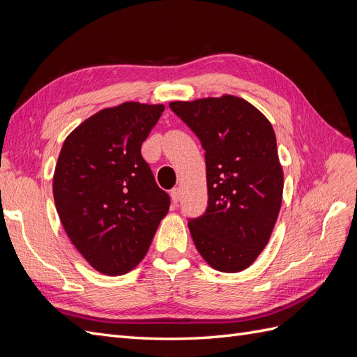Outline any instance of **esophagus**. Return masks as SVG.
I'll use <instances>...</instances> for the list:
<instances>
[{"label": "esophagus", "mask_w": 357, "mask_h": 357, "mask_svg": "<svg viewBox=\"0 0 357 357\" xmlns=\"http://www.w3.org/2000/svg\"><path fill=\"white\" fill-rule=\"evenodd\" d=\"M180 195H181V189H180V188L171 189V198H172V201H174V202H178Z\"/></svg>", "instance_id": "esophagus-1"}]
</instances>
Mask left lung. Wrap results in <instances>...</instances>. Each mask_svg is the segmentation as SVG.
Instances as JSON below:
<instances>
[{
  "instance_id": "1",
  "label": "left lung",
  "mask_w": 357,
  "mask_h": 357,
  "mask_svg": "<svg viewBox=\"0 0 357 357\" xmlns=\"http://www.w3.org/2000/svg\"><path fill=\"white\" fill-rule=\"evenodd\" d=\"M169 109L199 138L207 167V210L190 218L198 252L222 273L250 266L282 207L283 169L268 119L232 95L174 101Z\"/></svg>"
}]
</instances>
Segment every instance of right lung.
<instances>
[{
	"instance_id": "add662e5",
	"label": "right lung",
	"mask_w": 357,
	"mask_h": 357,
	"mask_svg": "<svg viewBox=\"0 0 357 357\" xmlns=\"http://www.w3.org/2000/svg\"><path fill=\"white\" fill-rule=\"evenodd\" d=\"M164 105L123 102L93 114L67 137L53 176L63 229L80 255L107 275L144 257L171 198L142 155Z\"/></svg>"
}]
</instances>
